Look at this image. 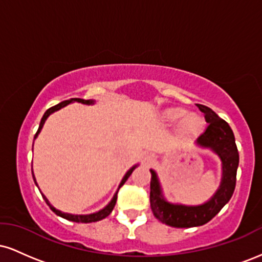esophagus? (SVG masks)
Here are the masks:
<instances>
[{"mask_svg": "<svg viewBox=\"0 0 262 262\" xmlns=\"http://www.w3.org/2000/svg\"><path fill=\"white\" fill-rule=\"evenodd\" d=\"M150 159H151V156H148V158H146V160L150 161Z\"/></svg>", "mask_w": 262, "mask_h": 262, "instance_id": "obj_1", "label": "esophagus"}]
</instances>
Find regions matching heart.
Masks as SVG:
<instances>
[{
	"instance_id": "heart-1",
	"label": "heart",
	"mask_w": 262,
	"mask_h": 262,
	"mask_svg": "<svg viewBox=\"0 0 262 262\" xmlns=\"http://www.w3.org/2000/svg\"><path fill=\"white\" fill-rule=\"evenodd\" d=\"M181 119L183 121L180 123V134L183 137L191 138L201 133L203 122L202 118L197 114H187L186 111L181 110V108H170L162 113V119L167 123L179 122Z\"/></svg>"
}]
</instances>
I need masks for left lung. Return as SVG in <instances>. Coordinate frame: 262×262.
<instances>
[{"mask_svg": "<svg viewBox=\"0 0 262 262\" xmlns=\"http://www.w3.org/2000/svg\"><path fill=\"white\" fill-rule=\"evenodd\" d=\"M204 114L208 127L194 141L197 146L208 149L218 156L222 162V179L219 187L207 202L197 206L172 203L167 201L162 192V186L155 170L150 169V207L156 219L173 228H192L208 223L218 214L219 210L229 202L236 182V170L239 166L235 138L227 122L218 117L209 107L197 104Z\"/></svg>", "mask_w": 262, "mask_h": 262, "instance_id": "obj_1", "label": "left lung"}]
</instances>
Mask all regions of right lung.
I'll return each mask as SVG.
<instances>
[{
  "label": "right lung",
  "mask_w": 262,
  "mask_h": 262,
  "mask_svg": "<svg viewBox=\"0 0 262 262\" xmlns=\"http://www.w3.org/2000/svg\"><path fill=\"white\" fill-rule=\"evenodd\" d=\"M74 102H79V103L87 104V106H90V104H95V101H93V100H82V98H70V100L64 101V102H61V103L56 104V106L49 108V110H48L47 112L44 113L43 118H41L40 124H39V128H38V132H37V133H35V135H34V140L38 138V135H39V133H40V130H41V128H43L45 121H47L48 117H49L50 114H53L54 112H56V111L61 110V108H64L65 106H68V104L74 103ZM138 166H139V164H137V165H134V166H132L130 169H129V170L127 171V172H125V175L123 176L122 181H121V183H119V186H118V189H117V191H116V193H114V196H113L112 200H111V202L108 203L106 207H103V208L100 209V210H97V212H95V213H90V214H71V213L61 212V210L56 209L55 207H54L53 204L49 202V200H48V198L45 197L43 193H41V196H43V198L45 200V202H47L48 206L50 207V209H52L53 212L55 213L56 215H59V217H61V218H64V219H68V221L76 222V223H92V222L102 221V219H104V218L108 217V215L111 214V212H112V210H113L114 206H116V202H117V193H118L119 188H121L122 186L124 185L125 181H127V180H128V177L132 175V172H133V171L135 170V167H138ZM32 175H33V180H34L35 185L38 186L37 181H35L34 173H33V167H32ZM38 188H39V187H38ZM39 191H40V189H39Z\"/></svg>",
  "instance_id": "obj_1"
}]
</instances>
